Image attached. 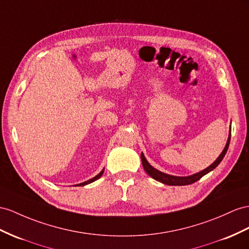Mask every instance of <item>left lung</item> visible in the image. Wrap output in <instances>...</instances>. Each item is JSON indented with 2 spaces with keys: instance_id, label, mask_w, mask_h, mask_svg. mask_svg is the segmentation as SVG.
Masks as SVG:
<instances>
[{
  "instance_id": "obj_1",
  "label": "left lung",
  "mask_w": 249,
  "mask_h": 249,
  "mask_svg": "<svg viewBox=\"0 0 249 249\" xmlns=\"http://www.w3.org/2000/svg\"><path fill=\"white\" fill-rule=\"evenodd\" d=\"M229 142H231V133H229V137H228L225 148L223 149L222 154L219 156V158L216 159V160L206 169H204V170L200 171V173L195 174L193 176H188V177H175V176H170V175H166L164 173H161V171H159V170H157L156 168L151 166V165L147 162V160L145 159L143 154H141V160H142L144 170L152 178V179H155V180L161 182L163 184H166V185H171V186L189 185V184H193L196 181H199L203 176H205L206 174L209 173V171H212L213 169H214L216 166H218V165L221 163V161L223 160V158H224V156L226 155L228 146H229Z\"/></svg>"
}]
</instances>
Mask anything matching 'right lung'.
<instances>
[{"label":"right lung","instance_id":"add662e5","mask_svg":"<svg viewBox=\"0 0 249 249\" xmlns=\"http://www.w3.org/2000/svg\"><path fill=\"white\" fill-rule=\"evenodd\" d=\"M103 173H104V169L101 171V173L98 175V176H95L94 178H92V179H90V180H88V181H86V182H84V183H81V184H78V185H80V186H84V185H86V184H89V183H92L93 181H95V180H98V179H100L101 178V176L103 175Z\"/></svg>","mask_w":249,"mask_h":249}]
</instances>
